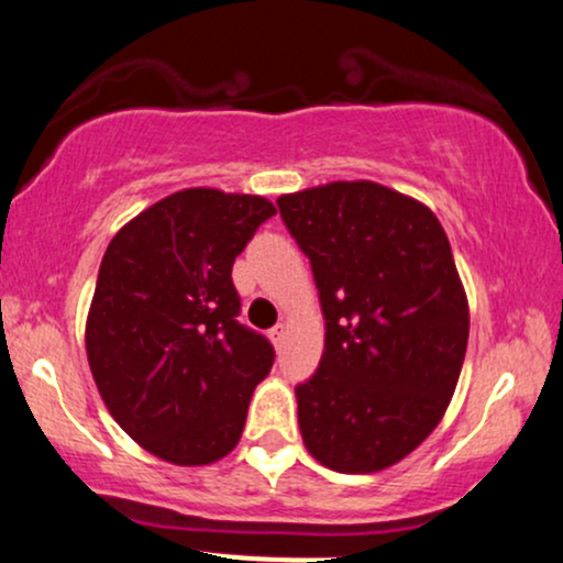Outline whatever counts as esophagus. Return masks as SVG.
<instances>
[{"label": "esophagus", "mask_w": 563, "mask_h": 563, "mask_svg": "<svg viewBox=\"0 0 563 563\" xmlns=\"http://www.w3.org/2000/svg\"><path fill=\"white\" fill-rule=\"evenodd\" d=\"M269 339L275 341V346H283V341L288 339V328L280 322V325H275L273 331H269Z\"/></svg>", "instance_id": "esophagus-1"}]
</instances>
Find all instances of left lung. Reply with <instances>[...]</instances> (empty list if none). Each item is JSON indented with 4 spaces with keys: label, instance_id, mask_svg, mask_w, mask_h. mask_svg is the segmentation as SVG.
<instances>
[{
    "label": "left lung",
    "instance_id": "1",
    "mask_svg": "<svg viewBox=\"0 0 563 563\" xmlns=\"http://www.w3.org/2000/svg\"><path fill=\"white\" fill-rule=\"evenodd\" d=\"M312 264L325 352L296 386L314 461L339 474L389 468L448 410L468 344V301L429 206L391 187L331 183L277 198Z\"/></svg>",
    "mask_w": 563,
    "mask_h": 563
}]
</instances>
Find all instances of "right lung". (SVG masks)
I'll return each instance as SVG.
<instances>
[{
    "mask_svg": "<svg viewBox=\"0 0 563 563\" xmlns=\"http://www.w3.org/2000/svg\"><path fill=\"white\" fill-rule=\"evenodd\" d=\"M273 214L262 196L190 187L124 224L102 256L87 360L115 423L161 461L206 466L243 434L275 349L238 322L232 264Z\"/></svg>",
    "mask_w": 563,
    "mask_h": 563,
    "instance_id": "right-lung-1",
    "label": "right lung"
}]
</instances>
